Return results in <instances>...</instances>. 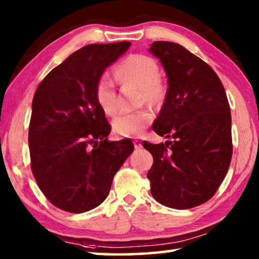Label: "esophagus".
I'll use <instances>...</instances> for the list:
<instances>
[{"label":"esophagus","mask_w":259,"mask_h":259,"mask_svg":"<svg viewBox=\"0 0 259 259\" xmlns=\"http://www.w3.org/2000/svg\"><path fill=\"white\" fill-rule=\"evenodd\" d=\"M134 145H135V148L136 150H139V148H142L143 145H142V142H139V140H134Z\"/></svg>","instance_id":"obj_1"}]
</instances>
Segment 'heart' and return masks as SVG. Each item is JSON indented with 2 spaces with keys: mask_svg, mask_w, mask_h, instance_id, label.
I'll return each mask as SVG.
<instances>
[{
  "mask_svg": "<svg viewBox=\"0 0 259 259\" xmlns=\"http://www.w3.org/2000/svg\"><path fill=\"white\" fill-rule=\"evenodd\" d=\"M116 76L124 83L139 87V103L159 104L165 97V87L160 78V67L156 61L146 55H131L116 67ZM95 96L100 108L114 115L119 109L115 83L107 74L98 78L95 87ZM153 121V113L147 108L135 112H121L114 117L113 130L123 137L142 135Z\"/></svg>",
  "mask_w": 259,
  "mask_h": 259,
  "instance_id": "heart-1",
  "label": "heart"
}]
</instances>
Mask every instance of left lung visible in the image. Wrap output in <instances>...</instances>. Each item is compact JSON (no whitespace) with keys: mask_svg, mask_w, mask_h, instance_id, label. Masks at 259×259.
I'll use <instances>...</instances> for the list:
<instances>
[{"mask_svg":"<svg viewBox=\"0 0 259 259\" xmlns=\"http://www.w3.org/2000/svg\"><path fill=\"white\" fill-rule=\"evenodd\" d=\"M150 51L168 77L153 130L172 138L164 144L143 142L154 160L147 174L151 193L165 207H198L212 198L231 163L229 100L213 69L181 45L155 41Z\"/></svg>","mask_w":259,"mask_h":259,"instance_id":"left-lung-1","label":"left lung"}]
</instances>
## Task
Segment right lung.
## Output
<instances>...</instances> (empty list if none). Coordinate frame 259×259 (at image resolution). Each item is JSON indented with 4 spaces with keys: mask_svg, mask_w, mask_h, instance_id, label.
Listing matches in <instances>:
<instances>
[{
    "mask_svg": "<svg viewBox=\"0 0 259 259\" xmlns=\"http://www.w3.org/2000/svg\"><path fill=\"white\" fill-rule=\"evenodd\" d=\"M131 43L89 45L55 67L35 91L28 130L30 169L55 207L81 213L103 202L114 175L134 151L130 139L108 142L111 124L96 100L105 68Z\"/></svg>",
    "mask_w": 259,
    "mask_h": 259,
    "instance_id": "obj_1",
    "label": "right lung"
}]
</instances>
